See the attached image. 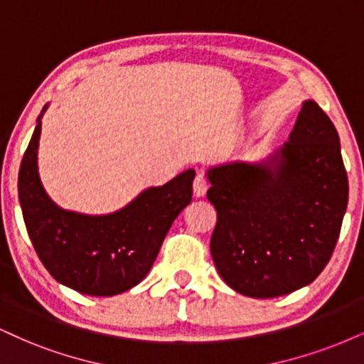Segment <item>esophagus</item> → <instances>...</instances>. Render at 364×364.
Masks as SVG:
<instances>
[{"instance_id": "esophagus-1", "label": "esophagus", "mask_w": 364, "mask_h": 364, "mask_svg": "<svg viewBox=\"0 0 364 364\" xmlns=\"http://www.w3.org/2000/svg\"><path fill=\"white\" fill-rule=\"evenodd\" d=\"M192 187H194V196L196 197H203L205 192H208V187H209L205 175L204 173H197L196 178H194V186H192Z\"/></svg>"}]
</instances>
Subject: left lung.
I'll return each mask as SVG.
<instances>
[{
	"instance_id": "8db88e82",
	"label": "left lung",
	"mask_w": 364,
	"mask_h": 364,
	"mask_svg": "<svg viewBox=\"0 0 364 364\" xmlns=\"http://www.w3.org/2000/svg\"><path fill=\"white\" fill-rule=\"evenodd\" d=\"M218 210L210 255L246 297L273 299L312 284L329 263L348 205V173L333 121L306 101L289 141L262 164L208 170Z\"/></svg>"
}]
</instances>
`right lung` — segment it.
I'll return each instance as SVG.
<instances>
[{"instance_id":"obj_1","label":"right lung","mask_w":364,"mask_h":364,"mask_svg":"<svg viewBox=\"0 0 364 364\" xmlns=\"http://www.w3.org/2000/svg\"><path fill=\"white\" fill-rule=\"evenodd\" d=\"M43 111L18 173V197L31 245L58 284L94 297L123 294L150 272L175 218L192 200L196 172L186 170L165 186L150 187L127 208L105 216L60 209L38 177Z\"/></svg>"}]
</instances>
